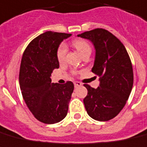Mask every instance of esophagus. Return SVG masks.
Listing matches in <instances>:
<instances>
[{
  "label": "esophagus",
  "mask_w": 147,
  "mask_h": 147,
  "mask_svg": "<svg viewBox=\"0 0 147 147\" xmlns=\"http://www.w3.org/2000/svg\"><path fill=\"white\" fill-rule=\"evenodd\" d=\"M74 83V86L76 88L78 87V86H82V83H80V82H77V81H75Z\"/></svg>",
  "instance_id": "1"
}]
</instances>
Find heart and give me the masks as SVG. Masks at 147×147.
<instances>
[{
    "label": "heart",
    "mask_w": 147,
    "mask_h": 147,
    "mask_svg": "<svg viewBox=\"0 0 147 147\" xmlns=\"http://www.w3.org/2000/svg\"><path fill=\"white\" fill-rule=\"evenodd\" d=\"M73 45H74L76 49L80 51V53L83 55H85L87 52H91V46L89 44V42H86L84 39H75L73 42ZM67 52V48L66 45L62 43L59 45L58 49L57 50V61L59 62H63L65 60L66 57V54Z\"/></svg>",
    "instance_id": "obj_1"
}]
</instances>
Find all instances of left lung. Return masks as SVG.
Listing matches in <instances>:
<instances>
[{
    "label": "left lung",
    "mask_w": 147,
    "mask_h": 147,
    "mask_svg": "<svg viewBox=\"0 0 147 147\" xmlns=\"http://www.w3.org/2000/svg\"><path fill=\"white\" fill-rule=\"evenodd\" d=\"M92 42L96 57L92 72L99 77V86L84 84L88 93L83 103L88 115L99 121L114 118L124 108L134 83L132 64L125 47L106 29H95L77 35Z\"/></svg>",
    "instance_id": "1"
}]
</instances>
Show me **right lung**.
I'll list each match as a JSON object with an SVG mask.
<instances>
[{"label": "right lung", "mask_w": 147, "mask_h": 147, "mask_svg": "<svg viewBox=\"0 0 147 147\" xmlns=\"http://www.w3.org/2000/svg\"><path fill=\"white\" fill-rule=\"evenodd\" d=\"M71 34L48 31L32 41L23 52L20 69L23 98L34 117L45 124H55L66 117L74 83H51V73L59 68L57 50Z\"/></svg>", "instance_id": "add662e5"}]
</instances>
